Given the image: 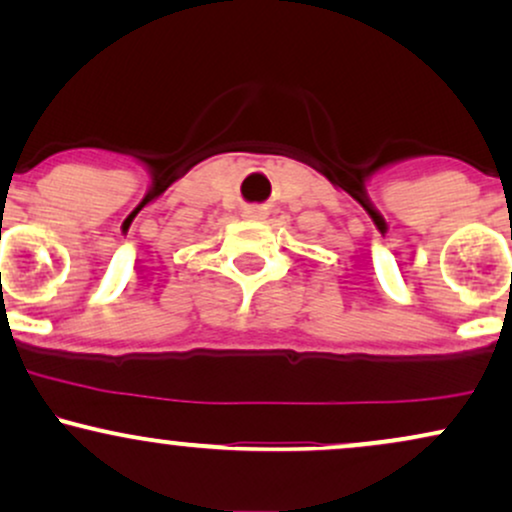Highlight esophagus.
<instances>
[{
  "label": "esophagus",
  "instance_id": "34e87169",
  "mask_svg": "<svg viewBox=\"0 0 512 512\" xmlns=\"http://www.w3.org/2000/svg\"><path fill=\"white\" fill-rule=\"evenodd\" d=\"M262 215H264V212L260 208H248V210H245V217H248V219H262Z\"/></svg>",
  "mask_w": 512,
  "mask_h": 512
}]
</instances>
